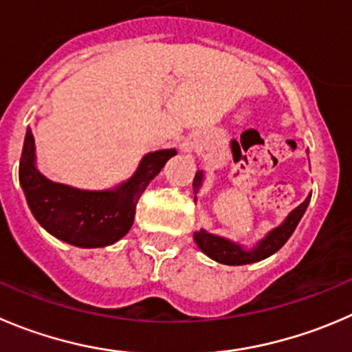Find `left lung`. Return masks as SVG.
Segmentation results:
<instances>
[{
	"mask_svg": "<svg viewBox=\"0 0 352 352\" xmlns=\"http://www.w3.org/2000/svg\"><path fill=\"white\" fill-rule=\"evenodd\" d=\"M202 182L204 170H197L195 178H193V193H195V200L197 193H199L200 186H202ZM309 200L311 195H307L306 200H304L299 207H296L280 226L271 230L263 240H259L254 249H243L240 243L232 242V240L224 239V236L212 235V233L206 232V230H200V232L193 233V239H195L199 249L202 250L206 256H209L210 259L216 261V263L228 264V266H242V264L257 263V261L266 259V257H270L271 254H274L276 250H280L285 245V242L290 239L294 230L297 228L300 217L306 212L307 206H309Z\"/></svg>",
	"mask_w": 352,
	"mask_h": 352,
	"instance_id": "8db88e82",
	"label": "left lung"
}]
</instances>
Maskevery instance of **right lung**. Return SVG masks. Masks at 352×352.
<instances>
[{"mask_svg":"<svg viewBox=\"0 0 352 352\" xmlns=\"http://www.w3.org/2000/svg\"><path fill=\"white\" fill-rule=\"evenodd\" d=\"M174 155V148L146 153L128 182L113 190L89 192L50 182L39 173L34 136L28 129L19 179L32 216L50 235L70 245L95 249L112 245L131 230L140 197Z\"/></svg>","mask_w":352,"mask_h":352,"instance_id":"right-lung-1","label":"right lung"}]
</instances>
